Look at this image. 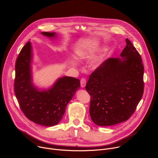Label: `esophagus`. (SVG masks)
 I'll return each instance as SVG.
<instances>
[{"label":"esophagus","mask_w":158,"mask_h":158,"mask_svg":"<svg viewBox=\"0 0 158 158\" xmlns=\"http://www.w3.org/2000/svg\"><path fill=\"white\" fill-rule=\"evenodd\" d=\"M86 84V79L84 77H82L81 79V85L82 87H84Z\"/></svg>","instance_id":"obj_1"}]
</instances>
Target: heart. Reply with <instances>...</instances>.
Returning a JSON list of instances; mask_svg holds the SVG:
<instances>
[{"instance_id": "heart-1", "label": "heart", "mask_w": 158, "mask_h": 158, "mask_svg": "<svg viewBox=\"0 0 158 158\" xmlns=\"http://www.w3.org/2000/svg\"><path fill=\"white\" fill-rule=\"evenodd\" d=\"M89 51V50H87V51H86V50H80V51H78V53H79L80 55L83 56V55L85 54L86 53H87ZM96 65H97V64H96Z\"/></svg>"}]
</instances>
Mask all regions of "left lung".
I'll return each instance as SVG.
<instances>
[{"mask_svg": "<svg viewBox=\"0 0 158 158\" xmlns=\"http://www.w3.org/2000/svg\"><path fill=\"white\" fill-rule=\"evenodd\" d=\"M119 58L104 61L89 76L85 87L91 96L89 113L98 126L127 121L144 93V66L139 53L126 39Z\"/></svg>", "mask_w": 158, "mask_h": 158, "instance_id": "1", "label": "left lung"}]
</instances>
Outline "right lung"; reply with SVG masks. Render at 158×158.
Masks as SVG:
<instances>
[{"label": "right lung", "instance_id": "right-lung-1", "mask_svg": "<svg viewBox=\"0 0 158 158\" xmlns=\"http://www.w3.org/2000/svg\"><path fill=\"white\" fill-rule=\"evenodd\" d=\"M54 37V32H42ZM32 51L28 41L22 48L15 62L14 91L20 109L31 121L45 126L57 124L65 113L66 106L80 87V81L71 77L60 78L48 91H39L31 81Z\"/></svg>", "mask_w": 158, "mask_h": 158}]
</instances>
